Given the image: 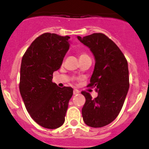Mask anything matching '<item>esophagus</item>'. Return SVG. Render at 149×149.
<instances>
[{"label":"esophagus","mask_w":149,"mask_h":149,"mask_svg":"<svg viewBox=\"0 0 149 149\" xmlns=\"http://www.w3.org/2000/svg\"><path fill=\"white\" fill-rule=\"evenodd\" d=\"M79 93H80V91L77 90V89H74V91H73L74 95H77V94H79Z\"/></svg>","instance_id":"esophagus-1"}]
</instances>
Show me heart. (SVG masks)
<instances>
[{
  "label": "heart",
  "instance_id": "b5f03b06",
  "mask_svg": "<svg viewBox=\"0 0 149 149\" xmlns=\"http://www.w3.org/2000/svg\"><path fill=\"white\" fill-rule=\"evenodd\" d=\"M86 56H88V55L86 54H81L80 55V58H83V57H86Z\"/></svg>",
  "mask_w": 149,
  "mask_h": 149
}]
</instances>
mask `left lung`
I'll return each instance as SVG.
<instances>
[{
    "mask_svg": "<svg viewBox=\"0 0 149 149\" xmlns=\"http://www.w3.org/2000/svg\"><path fill=\"white\" fill-rule=\"evenodd\" d=\"M78 40L90 49L95 67L90 84L98 96L82 92L86 102L82 116L86 125L101 127L111 123L122 110L129 89V72L125 57L115 43L103 33H93Z\"/></svg>",
    "mask_w": 149,
    "mask_h": 149,
    "instance_id": "obj_1",
    "label": "left lung"
}]
</instances>
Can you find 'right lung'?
<instances>
[{
  "label": "right lung",
  "instance_id": "add662e5",
  "mask_svg": "<svg viewBox=\"0 0 149 149\" xmlns=\"http://www.w3.org/2000/svg\"><path fill=\"white\" fill-rule=\"evenodd\" d=\"M70 37L41 35L31 43L22 60L20 94L27 112L39 125L56 129L63 125L73 89L52 82L69 49Z\"/></svg>",
  "mask_w": 149,
  "mask_h": 149
}]
</instances>
